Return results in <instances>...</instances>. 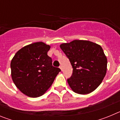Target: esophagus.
Returning a JSON list of instances; mask_svg holds the SVG:
<instances>
[{"instance_id": "1", "label": "esophagus", "mask_w": 120, "mask_h": 120, "mask_svg": "<svg viewBox=\"0 0 120 120\" xmlns=\"http://www.w3.org/2000/svg\"><path fill=\"white\" fill-rule=\"evenodd\" d=\"M59 68H60V69L61 70V71H62V70H63V67H62V65H61V66L59 67Z\"/></svg>"}]
</instances>
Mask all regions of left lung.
<instances>
[{"label":"left lung","instance_id":"left-lung-1","mask_svg":"<svg viewBox=\"0 0 120 120\" xmlns=\"http://www.w3.org/2000/svg\"><path fill=\"white\" fill-rule=\"evenodd\" d=\"M73 67V74L67 79L75 93L87 94L102 82L107 71V58L102 47L87 40H73L60 45Z\"/></svg>","mask_w":120,"mask_h":120}]
</instances>
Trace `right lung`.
<instances>
[{
  "label": "right lung",
  "mask_w": 120,
  "mask_h": 120,
  "mask_svg": "<svg viewBox=\"0 0 120 120\" xmlns=\"http://www.w3.org/2000/svg\"><path fill=\"white\" fill-rule=\"evenodd\" d=\"M50 45L37 42L19 50L11 62V77L22 93L30 97L43 96L51 86L59 72L47 55Z\"/></svg>",
  "instance_id": "right-lung-1"
}]
</instances>
